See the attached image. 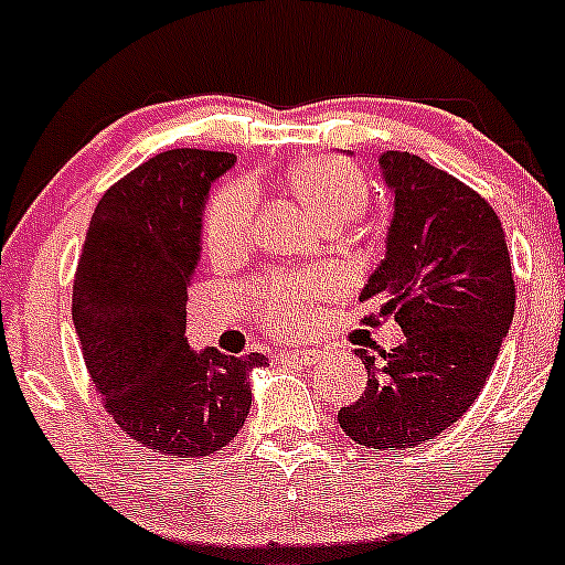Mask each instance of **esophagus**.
<instances>
[{
    "mask_svg": "<svg viewBox=\"0 0 565 565\" xmlns=\"http://www.w3.org/2000/svg\"><path fill=\"white\" fill-rule=\"evenodd\" d=\"M282 358H288V361H299V363H305V366H312V363H318L320 358H323V353H320V350H285L282 353Z\"/></svg>",
    "mask_w": 565,
    "mask_h": 565,
    "instance_id": "obj_1",
    "label": "esophagus"
}]
</instances>
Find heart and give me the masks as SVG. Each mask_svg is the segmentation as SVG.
<instances>
[{"mask_svg": "<svg viewBox=\"0 0 565 565\" xmlns=\"http://www.w3.org/2000/svg\"><path fill=\"white\" fill-rule=\"evenodd\" d=\"M285 185L329 232L355 221L369 204L366 178L350 161L337 156H312L288 169ZM256 196L247 185L221 188L204 210V247L215 258H232L250 245ZM326 280L318 275L271 277L256 294V307L275 331H299L309 320V309L323 296Z\"/></svg>", "mask_w": 565, "mask_h": 565, "instance_id": "b5f03b06", "label": "heart"}]
</instances>
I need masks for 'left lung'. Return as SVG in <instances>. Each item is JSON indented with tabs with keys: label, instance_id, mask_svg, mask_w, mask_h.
<instances>
[{
	"label": "left lung",
	"instance_id": "left-lung-1",
	"mask_svg": "<svg viewBox=\"0 0 565 565\" xmlns=\"http://www.w3.org/2000/svg\"><path fill=\"white\" fill-rule=\"evenodd\" d=\"M377 167L393 217L361 301L393 315L404 342L382 361L355 350L366 391L339 409V426L358 445L404 450L475 404L512 326L514 280L499 215L477 191L402 150Z\"/></svg>",
	"mask_w": 565,
	"mask_h": 565
}]
</instances>
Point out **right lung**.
Here are the masks:
<instances>
[{
	"label": "right lung",
	"mask_w": 565,
	"mask_h": 565,
	"mask_svg": "<svg viewBox=\"0 0 565 565\" xmlns=\"http://www.w3.org/2000/svg\"><path fill=\"white\" fill-rule=\"evenodd\" d=\"M234 153L167 150L118 180L90 215L72 320L105 409L137 445L174 458L212 455L250 412L266 355L193 350L188 285L202 258L210 188Z\"/></svg>",
	"instance_id": "right-lung-1"
}]
</instances>
